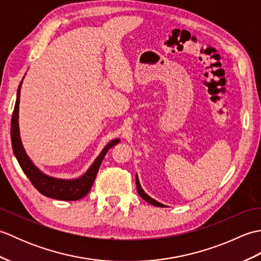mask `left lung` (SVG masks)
Masks as SVG:
<instances>
[{
  "label": "left lung",
  "mask_w": 261,
  "mask_h": 261,
  "mask_svg": "<svg viewBox=\"0 0 261 261\" xmlns=\"http://www.w3.org/2000/svg\"><path fill=\"white\" fill-rule=\"evenodd\" d=\"M136 182H137V191H138V193H139V195L145 199L146 202H148L149 204H151V205H154V206H160V207H163V206H165V205H163V204H160L159 202H157V201H154L153 198H151L150 196H148L147 194L143 192V190L141 188V186H140V182H139V179H138V176L136 177Z\"/></svg>",
  "instance_id": "obj_1"
}]
</instances>
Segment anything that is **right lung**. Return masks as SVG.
<instances>
[{
	"instance_id": "obj_1",
	"label": "right lung",
	"mask_w": 261,
	"mask_h": 261,
	"mask_svg": "<svg viewBox=\"0 0 261 261\" xmlns=\"http://www.w3.org/2000/svg\"><path fill=\"white\" fill-rule=\"evenodd\" d=\"M21 84L22 81L19 85L18 93H16V101L12 113V120H11V141H12L13 153L16 159H18L22 170H23V173L27 175L28 178H29L31 184L37 188V191L40 192L42 195H45L47 197L62 199V201H77V199L84 197L86 194L91 191L105 153L108 152L110 148L115 146L116 143L119 142V140L116 139L111 141L109 145L103 149V151L99 153V156L96 158L95 162L93 163L91 168L88 169L85 175H83L81 178H77L74 180H64L51 178V177L42 174L41 171L31 163V160L28 158L20 140L18 115Z\"/></svg>"
}]
</instances>
